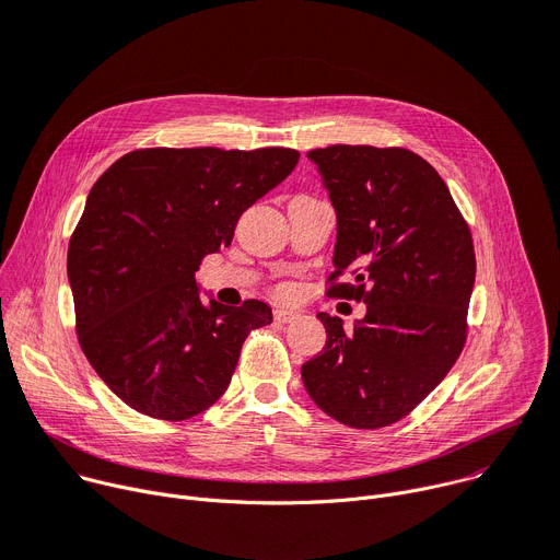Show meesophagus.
<instances>
[{
  "instance_id": "1",
  "label": "esophagus",
  "mask_w": 560,
  "mask_h": 560,
  "mask_svg": "<svg viewBox=\"0 0 560 560\" xmlns=\"http://www.w3.org/2000/svg\"><path fill=\"white\" fill-rule=\"evenodd\" d=\"M296 317H300V313H294V311H290V308H277V311H275V322H279V324H290V322H294Z\"/></svg>"
}]
</instances>
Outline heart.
I'll use <instances>...</instances> for the list:
<instances>
[{"label": "heart", "mask_w": 560, "mask_h": 560, "mask_svg": "<svg viewBox=\"0 0 560 560\" xmlns=\"http://www.w3.org/2000/svg\"><path fill=\"white\" fill-rule=\"evenodd\" d=\"M288 292H290L288 288H281V294H288Z\"/></svg>", "instance_id": "obj_1"}]
</instances>
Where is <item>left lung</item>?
Masks as SVG:
<instances>
[{
  "mask_svg": "<svg viewBox=\"0 0 560 560\" xmlns=\"http://www.w3.org/2000/svg\"><path fill=\"white\" fill-rule=\"evenodd\" d=\"M308 160L338 211L328 294L366 304L302 366L315 405L358 430L387 428L445 378L468 335L475 249L441 175L407 148L328 145ZM349 273L351 284H340Z\"/></svg>",
  "mask_w": 560,
  "mask_h": 560,
  "instance_id": "left-lung-1",
  "label": "left lung"
}]
</instances>
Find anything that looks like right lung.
<instances>
[{
	"instance_id": "add662e5",
	"label": "right lung",
	"mask_w": 560,
	"mask_h": 560,
	"mask_svg": "<svg viewBox=\"0 0 560 560\" xmlns=\"http://www.w3.org/2000/svg\"><path fill=\"white\" fill-rule=\"evenodd\" d=\"M300 162L292 148H139L92 186L67 275L83 353L137 412L186 421L234 376L243 342L272 322L258 300L202 302L196 270L230 247L245 209Z\"/></svg>"
}]
</instances>
